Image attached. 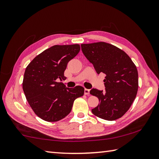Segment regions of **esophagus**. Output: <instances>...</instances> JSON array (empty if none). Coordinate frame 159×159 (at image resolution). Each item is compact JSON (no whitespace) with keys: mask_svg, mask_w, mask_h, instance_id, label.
Segmentation results:
<instances>
[{"mask_svg":"<svg viewBox=\"0 0 159 159\" xmlns=\"http://www.w3.org/2000/svg\"><path fill=\"white\" fill-rule=\"evenodd\" d=\"M84 93H85V95H89V89H85V91H84Z\"/></svg>","mask_w":159,"mask_h":159,"instance_id":"1","label":"esophagus"}]
</instances>
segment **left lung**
Instances as JSON below:
<instances>
[{
	"instance_id": "obj_1",
	"label": "left lung",
	"mask_w": 159,
	"mask_h": 159,
	"mask_svg": "<svg viewBox=\"0 0 159 159\" xmlns=\"http://www.w3.org/2000/svg\"><path fill=\"white\" fill-rule=\"evenodd\" d=\"M81 49L96 72L106 74L105 91H90L99 99V104L92 112L106 120L119 119L130 109L137 96L139 82L136 66L122 50L106 42L82 43Z\"/></svg>"
}]
</instances>
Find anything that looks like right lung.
<instances>
[{
  "mask_svg": "<svg viewBox=\"0 0 159 159\" xmlns=\"http://www.w3.org/2000/svg\"><path fill=\"white\" fill-rule=\"evenodd\" d=\"M79 44L55 45L33 59L26 67L22 89L30 107L39 117L57 121L68 115L84 88H67L62 82L67 64L79 52Z\"/></svg>",
  "mask_w": 159,
  "mask_h": 159,
  "instance_id": "add662e5",
  "label": "right lung"
}]
</instances>
